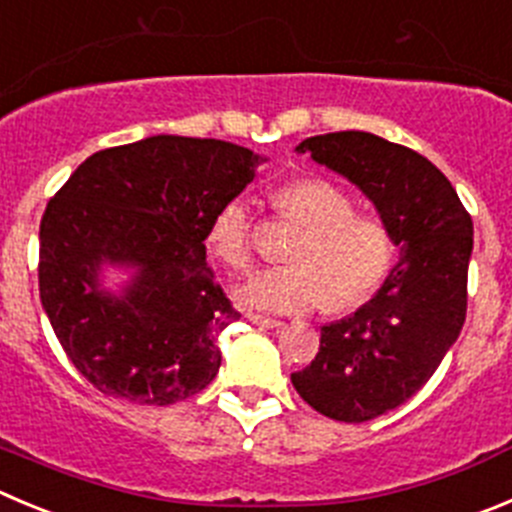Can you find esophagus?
Instances as JSON below:
<instances>
[{"label":"esophagus","instance_id":"1","mask_svg":"<svg viewBox=\"0 0 512 512\" xmlns=\"http://www.w3.org/2000/svg\"><path fill=\"white\" fill-rule=\"evenodd\" d=\"M247 321L255 323V326H262V328H280V326H283V321H278V318H267V315H260V313H247Z\"/></svg>","mask_w":512,"mask_h":512}]
</instances>
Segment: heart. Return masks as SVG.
I'll return each instance as SVG.
<instances>
[{
	"label": "heart",
	"mask_w": 512,
	"mask_h": 512,
	"mask_svg": "<svg viewBox=\"0 0 512 512\" xmlns=\"http://www.w3.org/2000/svg\"><path fill=\"white\" fill-rule=\"evenodd\" d=\"M280 214L308 232L290 252L288 267H272L247 280L240 300L267 313H303L326 305L331 313L358 308L389 278L394 237L384 219L358 214L356 199L333 181L310 176L275 194ZM250 199L232 197L217 209L207 232L212 255L229 270L252 262Z\"/></svg>",
	"instance_id": "1"
}]
</instances>
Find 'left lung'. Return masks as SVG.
<instances>
[{
	"mask_svg": "<svg viewBox=\"0 0 512 512\" xmlns=\"http://www.w3.org/2000/svg\"><path fill=\"white\" fill-rule=\"evenodd\" d=\"M298 151L364 191L401 245L374 300L323 326L310 366L290 376L323 417L369 422L412 399L460 336L472 217L432 161L374 133L310 136Z\"/></svg>",
	"mask_w": 512,
	"mask_h": 512,
	"instance_id": "obj_1",
	"label": "left lung"
}]
</instances>
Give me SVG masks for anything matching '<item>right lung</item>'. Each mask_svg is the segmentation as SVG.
<instances>
[{
    "label": "right lung",
    "instance_id": "right-lung-1",
    "mask_svg": "<svg viewBox=\"0 0 512 512\" xmlns=\"http://www.w3.org/2000/svg\"><path fill=\"white\" fill-rule=\"evenodd\" d=\"M229 141L151 136L103 148L73 171L40 222V300L75 369L105 396L176 404L217 376V338L240 310L207 265L217 209L255 179ZM103 261L139 275L97 290Z\"/></svg>",
    "mask_w": 512,
    "mask_h": 512
}]
</instances>
